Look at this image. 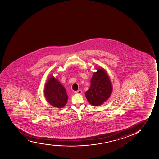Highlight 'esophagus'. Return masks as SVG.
I'll list each match as a JSON object with an SVG mask.
<instances>
[{
  "label": "esophagus",
  "instance_id": "esophagus-1",
  "mask_svg": "<svg viewBox=\"0 0 159 159\" xmlns=\"http://www.w3.org/2000/svg\"><path fill=\"white\" fill-rule=\"evenodd\" d=\"M82 93V90H79L76 91H75V93L76 94H81V93Z\"/></svg>",
  "mask_w": 159,
  "mask_h": 159
}]
</instances>
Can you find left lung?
Returning a JSON list of instances; mask_svg holds the SVG:
<instances>
[{
    "instance_id": "obj_1",
    "label": "left lung",
    "mask_w": 159,
    "mask_h": 159,
    "mask_svg": "<svg viewBox=\"0 0 159 159\" xmlns=\"http://www.w3.org/2000/svg\"><path fill=\"white\" fill-rule=\"evenodd\" d=\"M112 91V86L109 76L105 70L99 68L93 74L91 86L86 92V97L93 106H99L107 100Z\"/></svg>"
}]
</instances>
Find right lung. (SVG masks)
I'll return each mask as SVG.
<instances>
[{"label":"right lung","mask_w":159,"mask_h":159,"mask_svg":"<svg viewBox=\"0 0 159 159\" xmlns=\"http://www.w3.org/2000/svg\"><path fill=\"white\" fill-rule=\"evenodd\" d=\"M44 94L47 102L57 108L63 107L67 102L66 90L53 76L49 79L45 84Z\"/></svg>","instance_id":"add662e5"}]
</instances>
